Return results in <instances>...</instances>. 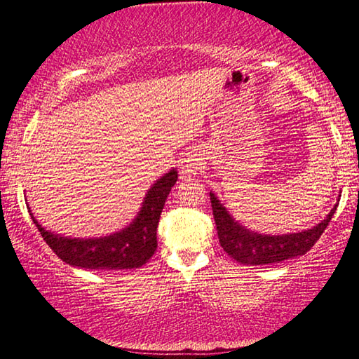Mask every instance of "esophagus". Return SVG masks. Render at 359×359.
I'll use <instances>...</instances> for the list:
<instances>
[{"label":"esophagus","instance_id":"obj_1","mask_svg":"<svg viewBox=\"0 0 359 359\" xmlns=\"http://www.w3.org/2000/svg\"><path fill=\"white\" fill-rule=\"evenodd\" d=\"M203 168V156L198 151H188L180 160V179L191 180Z\"/></svg>","mask_w":359,"mask_h":359}]
</instances>
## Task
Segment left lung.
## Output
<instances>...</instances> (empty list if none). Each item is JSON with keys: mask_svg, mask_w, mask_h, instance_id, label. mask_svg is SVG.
<instances>
[{"mask_svg": "<svg viewBox=\"0 0 359 359\" xmlns=\"http://www.w3.org/2000/svg\"><path fill=\"white\" fill-rule=\"evenodd\" d=\"M210 203L212 210H214L220 245L231 258L245 266L280 263V261L306 255L315 245V242L320 239V236L323 234L339 204L337 203L334 205L325 220H321L317 226L304 229L301 233L271 236L255 233V231L242 226L220 203L215 193L212 191Z\"/></svg>", "mask_w": 359, "mask_h": 359, "instance_id": "obj_1", "label": "left lung"}]
</instances>
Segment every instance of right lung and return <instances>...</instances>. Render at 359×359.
Instances as JSON below:
<instances>
[{
  "mask_svg": "<svg viewBox=\"0 0 359 359\" xmlns=\"http://www.w3.org/2000/svg\"><path fill=\"white\" fill-rule=\"evenodd\" d=\"M177 182V171L171 169L158 179L145 194L141 210L123 229L102 238H65L41 226L32 210L28 212L46 244L66 264L95 271L135 269L147 263L156 250V228L171 188Z\"/></svg>",
  "mask_w": 359,
  "mask_h": 359,
  "instance_id": "obj_1",
  "label": "right lung"
}]
</instances>
